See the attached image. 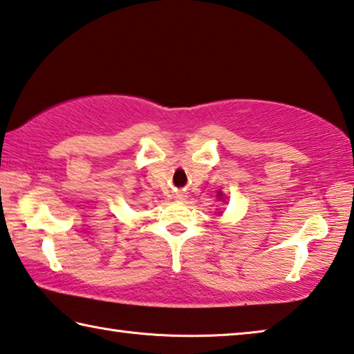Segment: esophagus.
Here are the masks:
<instances>
[{"mask_svg": "<svg viewBox=\"0 0 354 354\" xmlns=\"http://www.w3.org/2000/svg\"><path fill=\"white\" fill-rule=\"evenodd\" d=\"M176 197H177V199H183V197H185V196H183V194H177Z\"/></svg>", "mask_w": 354, "mask_h": 354, "instance_id": "esophagus-1", "label": "esophagus"}]
</instances>
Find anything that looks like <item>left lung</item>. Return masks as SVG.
<instances>
[{"instance_id": "obj_1", "label": "left lung", "mask_w": 354, "mask_h": 354, "mask_svg": "<svg viewBox=\"0 0 354 354\" xmlns=\"http://www.w3.org/2000/svg\"><path fill=\"white\" fill-rule=\"evenodd\" d=\"M218 197H219V199H221V197H222V194H221V191H219V193H218Z\"/></svg>"}]
</instances>
